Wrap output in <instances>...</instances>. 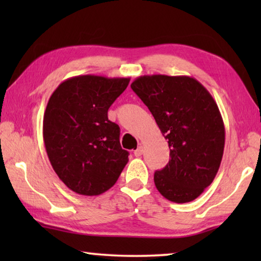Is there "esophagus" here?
<instances>
[{
  "instance_id": "obj_1",
  "label": "esophagus",
  "mask_w": 261,
  "mask_h": 261,
  "mask_svg": "<svg viewBox=\"0 0 261 261\" xmlns=\"http://www.w3.org/2000/svg\"><path fill=\"white\" fill-rule=\"evenodd\" d=\"M143 153H144V147L141 146V145H139V146L137 147L136 151L134 152V154H135L136 156H140V155H143Z\"/></svg>"
}]
</instances>
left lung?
Masks as SVG:
<instances>
[{
    "instance_id": "left-lung-1",
    "label": "left lung",
    "mask_w": 261,
    "mask_h": 261,
    "mask_svg": "<svg viewBox=\"0 0 261 261\" xmlns=\"http://www.w3.org/2000/svg\"><path fill=\"white\" fill-rule=\"evenodd\" d=\"M131 88L147 106L168 139L170 160L154 174L166 199H196L218 173L224 149V124L213 96L189 76H140Z\"/></svg>"
}]
</instances>
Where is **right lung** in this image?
<instances>
[{
    "mask_svg": "<svg viewBox=\"0 0 261 261\" xmlns=\"http://www.w3.org/2000/svg\"><path fill=\"white\" fill-rule=\"evenodd\" d=\"M130 78L94 74L62 82L43 115V141L59 178L82 196H99L116 183L129 161L121 147L120 126L108 109Z\"/></svg>",
    "mask_w": 261,
    "mask_h": 261,
    "instance_id": "add662e5",
    "label": "right lung"
}]
</instances>
